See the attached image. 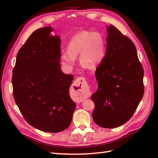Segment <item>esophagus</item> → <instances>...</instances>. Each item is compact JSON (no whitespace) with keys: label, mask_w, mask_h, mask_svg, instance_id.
I'll return each instance as SVG.
<instances>
[{"label":"esophagus","mask_w":158,"mask_h":158,"mask_svg":"<svg viewBox=\"0 0 158 158\" xmlns=\"http://www.w3.org/2000/svg\"><path fill=\"white\" fill-rule=\"evenodd\" d=\"M88 85L84 77H78L76 80L74 84V89L76 95L80 99H85L88 96Z\"/></svg>","instance_id":"obj_1"}]
</instances>
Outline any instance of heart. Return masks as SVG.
Returning a JSON list of instances; mask_svg holds the SVG:
<instances>
[{"mask_svg": "<svg viewBox=\"0 0 158 158\" xmlns=\"http://www.w3.org/2000/svg\"><path fill=\"white\" fill-rule=\"evenodd\" d=\"M106 52V42L101 33L82 31L70 40L67 51L61 55V60L66 67L71 69L75 64V59L78 58L82 67L94 69L103 62Z\"/></svg>", "mask_w": 158, "mask_h": 158, "instance_id": "obj_1", "label": "heart"}]
</instances>
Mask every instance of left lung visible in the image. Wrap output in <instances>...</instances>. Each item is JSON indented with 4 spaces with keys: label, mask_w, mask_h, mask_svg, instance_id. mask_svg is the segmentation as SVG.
I'll return each mask as SVG.
<instances>
[{
    "label": "left lung",
    "mask_w": 158,
    "mask_h": 158,
    "mask_svg": "<svg viewBox=\"0 0 158 158\" xmlns=\"http://www.w3.org/2000/svg\"><path fill=\"white\" fill-rule=\"evenodd\" d=\"M107 32L106 56L95 70L92 117L99 127L113 128L130 120L137 109L144 92V69L133 42L113 25Z\"/></svg>",
    "instance_id": "8db88e82"
}]
</instances>
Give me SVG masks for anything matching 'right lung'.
Returning <instances> with one entry per match:
<instances>
[{
    "mask_svg": "<svg viewBox=\"0 0 158 158\" xmlns=\"http://www.w3.org/2000/svg\"><path fill=\"white\" fill-rule=\"evenodd\" d=\"M51 27L33 31L19 50L12 71L15 102L26 122L47 132L70 125L76 103L69 95L74 76L60 69V39Z\"/></svg>",
    "mask_w": 158,
    "mask_h": 158,
    "instance_id": "right-lung-1",
    "label": "right lung"
}]
</instances>
